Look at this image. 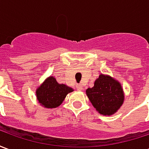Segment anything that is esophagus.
<instances>
[{
    "instance_id": "esophagus-1",
    "label": "esophagus",
    "mask_w": 149,
    "mask_h": 149,
    "mask_svg": "<svg viewBox=\"0 0 149 149\" xmlns=\"http://www.w3.org/2000/svg\"><path fill=\"white\" fill-rule=\"evenodd\" d=\"M76 88H77V89L78 91H81L82 90V88H82V85L80 84H77V85H76Z\"/></svg>"
}]
</instances>
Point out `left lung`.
<instances>
[{"mask_svg": "<svg viewBox=\"0 0 149 149\" xmlns=\"http://www.w3.org/2000/svg\"><path fill=\"white\" fill-rule=\"evenodd\" d=\"M88 99L100 114L111 116L117 112L125 100L121 84L110 76L100 74L93 88L86 90Z\"/></svg>", "mask_w": 149, "mask_h": 149, "instance_id": "left-lung-1", "label": "left lung"}]
</instances>
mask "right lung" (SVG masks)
<instances>
[{
	"label": "right lung",
	"instance_id": "obj_1",
	"mask_svg": "<svg viewBox=\"0 0 149 149\" xmlns=\"http://www.w3.org/2000/svg\"><path fill=\"white\" fill-rule=\"evenodd\" d=\"M73 89L64 84H59L53 77H49L36 91L37 99L43 107L54 109L61 105L67 94Z\"/></svg>",
	"mask_w": 149,
	"mask_h": 149
}]
</instances>
